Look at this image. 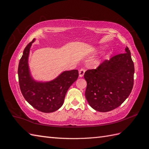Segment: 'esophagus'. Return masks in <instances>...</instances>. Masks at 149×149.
I'll return each mask as SVG.
<instances>
[{
	"instance_id": "obj_1",
	"label": "esophagus",
	"mask_w": 149,
	"mask_h": 149,
	"mask_svg": "<svg viewBox=\"0 0 149 149\" xmlns=\"http://www.w3.org/2000/svg\"><path fill=\"white\" fill-rule=\"evenodd\" d=\"M85 73V70L83 68H81L79 71V77H83L84 76V74Z\"/></svg>"
}]
</instances>
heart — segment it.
<instances>
[{"label":"heart","mask_w":149,"mask_h":149,"mask_svg":"<svg viewBox=\"0 0 149 149\" xmlns=\"http://www.w3.org/2000/svg\"><path fill=\"white\" fill-rule=\"evenodd\" d=\"M97 51H98V48H95L94 49L93 53H96ZM101 60L100 59V58H97V59H95L93 61H92L91 64H92V65H93L94 66H97L101 64Z\"/></svg>","instance_id":"obj_1"}]
</instances>
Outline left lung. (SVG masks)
<instances>
[{
	"mask_svg": "<svg viewBox=\"0 0 149 149\" xmlns=\"http://www.w3.org/2000/svg\"><path fill=\"white\" fill-rule=\"evenodd\" d=\"M125 51V53L106 60L96 70L85 72V96L94 110L102 112L113 110L131 93L134 65L129 48L126 47Z\"/></svg>",
	"mask_w": 149,
	"mask_h": 149,
	"instance_id": "obj_1",
	"label": "left lung"
}]
</instances>
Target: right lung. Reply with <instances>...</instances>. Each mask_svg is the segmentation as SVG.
<instances>
[{"mask_svg": "<svg viewBox=\"0 0 149 149\" xmlns=\"http://www.w3.org/2000/svg\"><path fill=\"white\" fill-rule=\"evenodd\" d=\"M34 38L24 49L20 60L18 75L22 95L31 106L40 111L49 113L57 111L63 104L68 89L78 78V71H65L49 81H40L31 76L29 57Z\"/></svg>", "mask_w": 149, "mask_h": 149, "instance_id": "1", "label": "right lung"}]
</instances>
